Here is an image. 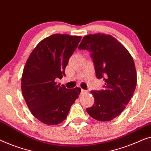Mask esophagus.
<instances>
[{
  "instance_id": "esophagus-1",
  "label": "esophagus",
  "mask_w": 151,
  "mask_h": 151,
  "mask_svg": "<svg viewBox=\"0 0 151 151\" xmlns=\"http://www.w3.org/2000/svg\"><path fill=\"white\" fill-rule=\"evenodd\" d=\"M87 93H88V91H86V90H81V94H87Z\"/></svg>"
}]
</instances>
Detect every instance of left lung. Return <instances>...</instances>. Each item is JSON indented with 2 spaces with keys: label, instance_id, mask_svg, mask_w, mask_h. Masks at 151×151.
<instances>
[{
  "label": "left lung",
  "instance_id": "8db88e82",
  "mask_svg": "<svg viewBox=\"0 0 151 151\" xmlns=\"http://www.w3.org/2000/svg\"><path fill=\"white\" fill-rule=\"evenodd\" d=\"M78 48L90 52L97 78L105 81L103 90L91 91L94 104L86 111L96 120H113L125 109L135 90L134 61L127 48L110 35H86Z\"/></svg>",
  "mask_w": 151,
  "mask_h": 151
}]
</instances>
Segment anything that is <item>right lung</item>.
I'll return each instance as SVG.
<instances>
[{"mask_svg":"<svg viewBox=\"0 0 151 151\" xmlns=\"http://www.w3.org/2000/svg\"><path fill=\"white\" fill-rule=\"evenodd\" d=\"M81 40V36L53 34L42 40L27 59L21 79L22 92L31 114L44 124L63 122L79 96V88L66 89L55 79L65 75Z\"/></svg>","mask_w":151,"mask_h":151,"instance_id":"right-lung-1","label":"right lung"}]
</instances>
